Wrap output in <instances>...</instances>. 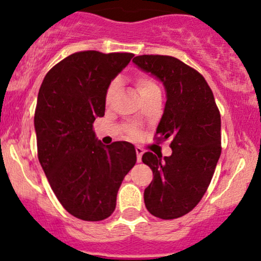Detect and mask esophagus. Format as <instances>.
<instances>
[{
    "mask_svg": "<svg viewBox=\"0 0 261 261\" xmlns=\"http://www.w3.org/2000/svg\"><path fill=\"white\" fill-rule=\"evenodd\" d=\"M136 152H137V161H138V162H141V156H143V153H144L143 149H141V147H139V146H137L136 147Z\"/></svg>",
    "mask_w": 261,
    "mask_h": 261,
    "instance_id": "34e87169",
    "label": "esophagus"
}]
</instances>
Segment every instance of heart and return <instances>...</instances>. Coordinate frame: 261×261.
I'll list each match as a JSON object with an SVG mask.
<instances>
[{
    "instance_id": "1",
    "label": "heart",
    "mask_w": 261,
    "mask_h": 261,
    "mask_svg": "<svg viewBox=\"0 0 261 261\" xmlns=\"http://www.w3.org/2000/svg\"><path fill=\"white\" fill-rule=\"evenodd\" d=\"M136 87H137V91L140 94L141 98H143V96L149 95L153 92L160 91L159 86H157L156 83L150 79V77H147L145 75H140V76L137 77V79H136ZM116 88H117V83H116V82H112L111 85L109 86L108 92H106V101H108V102L110 101L112 99V96H114L115 92H116ZM128 136L136 137L137 136V130L134 129V128H128Z\"/></svg>"
}]
</instances>
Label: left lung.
<instances>
[{"label": "left lung", "mask_w": 261, "mask_h": 261, "mask_svg": "<svg viewBox=\"0 0 261 261\" xmlns=\"http://www.w3.org/2000/svg\"><path fill=\"white\" fill-rule=\"evenodd\" d=\"M133 63L165 87L167 101L156 136L172 139L170 156L143 155L153 173L144 202L155 217L175 219L192 211L211 184L221 153L220 114L204 77L176 58L138 56Z\"/></svg>", "instance_id": "left-lung-1"}]
</instances>
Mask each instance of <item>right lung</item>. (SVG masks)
Here are the masks:
<instances>
[{"label": "right lung", "mask_w": 261, "mask_h": 261, "mask_svg": "<svg viewBox=\"0 0 261 261\" xmlns=\"http://www.w3.org/2000/svg\"><path fill=\"white\" fill-rule=\"evenodd\" d=\"M134 54L85 50L48 71L35 111L37 152L64 208L86 221L109 218L118 189L137 162L133 144L96 139L93 123L105 114L106 92Z\"/></svg>", "instance_id": "right-lung-1"}]
</instances>
